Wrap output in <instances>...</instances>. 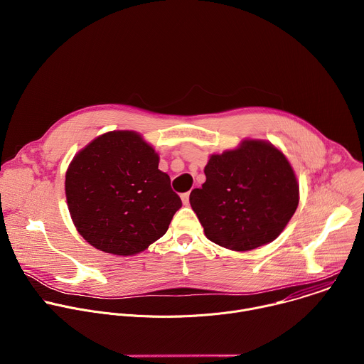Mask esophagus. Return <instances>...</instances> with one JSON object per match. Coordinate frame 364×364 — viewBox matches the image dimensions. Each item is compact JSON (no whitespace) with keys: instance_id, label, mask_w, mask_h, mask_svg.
<instances>
[{"instance_id":"34e87169","label":"esophagus","mask_w":364,"mask_h":364,"mask_svg":"<svg viewBox=\"0 0 364 364\" xmlns=\"http://www.w3.org/2000/svg\"><path fill=\"white\" fill-rule=\"evenodd\" d=\"M181 200H183V204H188V201H190V193H183L181 194Z\"/></svg>"}]
</instances>
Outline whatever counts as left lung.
I'll return each mask as SVG.
<instances>
[{"label":"left lung","mask_w":364,"mask_h":364,"mask_svg":"<svg viewBox=\"0 0 364 364\" xmlns=\"http://www.w3.org/2000/svg\"><path fill=\"white\" fill-rule=\"evenodd\" d=\"M190 204L205 237L230 250L275 240L294 216L299 186L285 155L268 141L245 139L210 155Z\"/></svg>","instance_id":"left-lung-1"}]
</instances>
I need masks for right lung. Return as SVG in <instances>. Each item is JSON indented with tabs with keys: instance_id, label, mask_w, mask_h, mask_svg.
Masks as SVG:
<instances>
[{
	"instance_id": "obj_1",
	"label": "right lung",
	"mask_w": 364,
	"mask_h": 364,
	"mask_svg": "<svg viewBox=\"0 0 364 364\" xmlns=\"http://www.w3.org/2000/svg\"><path fill=\"white\" fill-rule=\"evenodd\" d=\"M159 163V154L134 131L103 134L75 155L65 190L72 220L86 242L131 256L166 235L181 198Z\"/></svg>"
}]
</instances>
